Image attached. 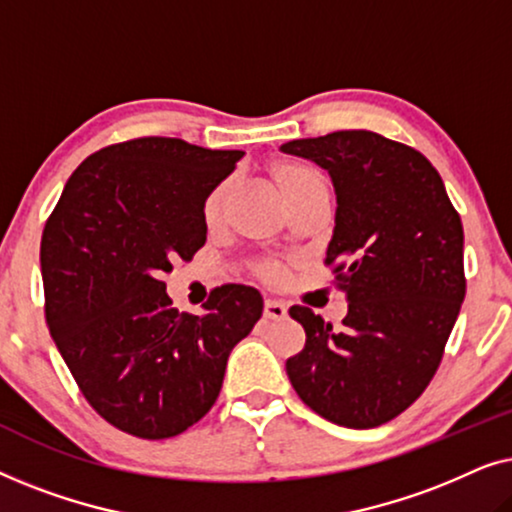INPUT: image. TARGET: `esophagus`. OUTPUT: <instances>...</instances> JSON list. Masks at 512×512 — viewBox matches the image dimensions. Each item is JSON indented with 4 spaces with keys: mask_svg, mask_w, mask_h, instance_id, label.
<instances>
[{
    "mask_svg": "<svg viewBox=\"0 0 512 512\" xmlns=\"http://www.w3.org/2000/svg\"><path fill=\"white\" fill-rule=\"evenodd\" d=\"M265 319H284L286 317V305L279 300H265L263 305Z\"/></svg>",
    "mask_w": 512,
    "mask_h": 512,
    "instance_id": "34e87169",
    "label": "esophagus"
}]
</instances>
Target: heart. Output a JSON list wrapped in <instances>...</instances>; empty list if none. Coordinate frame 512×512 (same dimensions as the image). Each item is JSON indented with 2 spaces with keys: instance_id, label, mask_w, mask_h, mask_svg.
<instances>
[{
  "instance_id": "heart-1",
  "label": "heart",
  "mask_w": 512,
  "mask_h": 512,
  "mask_svg": "<svg viewBox=\"0 0 512 512\" xmlns=\"http://www.w3.org/2000/svg\"><path fill=\"white\" fill-rule=\"evenodd\" d=\"M270 177L275 181V186L282 191V195L289 200V205L305 191L307 186H312L314 181H321L319 172L310 170V167L291 163V160H279V163L270 165ZM233 200V181L226 179L221 184H216L212 191L207 193L205 205H202V221L209 230L221 228L228 219V207ZM258 275L265 282H279L284 277V268L279 263H261L258 265Z\"/></svg>"
}]
</instances>
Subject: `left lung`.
I'll use <instances>...</instances> for the list:
<instances>
[{
    "label": "left lung",
    "mask_w": 512,
    "mask_h": 512,
    "mask_svg": "<svg viewBox=\"0 0 512 512\" xmlns=\"http://www.w3.org/2000/svg\"><path fill=\"white\" fill-rule=\"evenodd\" d=\"M282 151L331 174L338 209L326 265L349 303L340 328L291 307L307 340L286 373L317 415L373 429L436 375L466 296L464 228L436 167L412 146L340 130Z\"/></svg>",
    "instance_id": "left-lung-1"
}]
</instances>
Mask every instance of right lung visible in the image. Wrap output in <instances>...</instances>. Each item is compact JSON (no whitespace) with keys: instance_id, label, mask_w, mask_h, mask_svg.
Returning <instances> with one entry per match:
<instances>
[{"instance_id":"right-lung-1","label":"right lung","mask_w":512,"mask_h":512,"mask_svg":"<svg viewBox=\"0 0 512 512\" xmlns=\"http://www.w3.org/2000/svg\"><path fill=\"white\" fill-rule=\"evenodd\" d=\"M244 151L139 137L88 156L41 235L46 324L81 394L130 436L163 440L219 398L228 356L263 314L261 293L216 286L179 312L163 272L207 240L202 205Z\"/></svg>"}]
</instances>
